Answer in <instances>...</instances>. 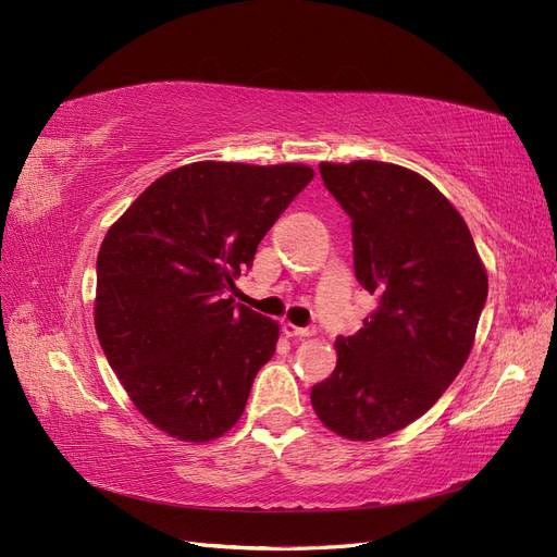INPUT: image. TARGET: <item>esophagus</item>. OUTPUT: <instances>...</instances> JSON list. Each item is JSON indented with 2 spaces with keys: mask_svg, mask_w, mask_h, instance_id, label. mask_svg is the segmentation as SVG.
I'll use <instances>...</instances> for the list:
<instances>
[{
  "mask_svg": "<svg viewBox=\"0 0 557 557\" xmlns=\"http://www.w3.org/2000/svg\"><path fill=\"white\" fill-rule=\"evenodd\" d=\"M283 332L288 336H297V339H305V336H313L315 330L313 327H297L293 323H283Z\"/></svg>",
  "mask_w": 557,
  "mask_h": 557,
  "instance_id": "1",
  "label": "esophagus"
}]
</instances>
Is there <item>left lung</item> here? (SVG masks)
Listing matches in <instances>:
<instances>
[{"instance_id":"obj_1","label":"left lung","mask_w":557,"mask_h":557,"mask_svg":"<svg viewBox=\"0 0 557 557\" xmlns=\"http://www.w3.org/2000/svg\"><path fill=\"white\" fill-rule=\"evenodd\" d=\"M320 176L350 215L356 276L379 307L336 339V367L311 404L344 440L374 442L423 416L460 374L487 274L462 215L428 178L376 160L320 162Z\"/></svg>"}]
</instances>
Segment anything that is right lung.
<instances>
[{"label": "right lung", "instance_id": "right-lung-1", "mask_svg": "<svg viewBox=\"0 0 557 557\" xmlns=\"http://www.w3.org/2000/svg\"><path fill=\"white\" fill-rule=\"evenodd\" d=\"M311 178L293 162H193L150 183L107 232L97 339L134 407L174 440L234 428L274 356L276 320L224 297Z\"/></svg>", "mask_w": 557, "mask_h": 557}]
</instances>
